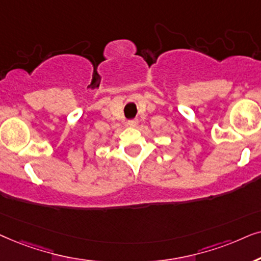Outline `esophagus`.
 Listing matches in <instances>:
<instances>
[{"instance_id":"esophagus-1","label":"esophagus","mask_w":261,"mask_h":261,"mask_svg":"<svg viewBox=\"0 0 261 261\" xmlns=\"http://www.w3.org/2000/svg\"><path fill=\"white\" fill-rule=\"evenodd\" d=\"M127 124H128V126L135 127L138 124V119H130V120L127 121Z\"/></svg>"}]
</instances>
